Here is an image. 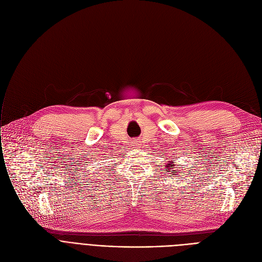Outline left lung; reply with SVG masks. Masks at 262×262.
I'll use <instances>...</instances> for the list:
<instances>
[{"label":"left lung","mask_w":262,"mask_h":262,"mask_svg":"<svg viewBox=\"0 0 262 262\" xmlns=\"http://www.w3.org/2000/svg\"><path fill=\"white\" fill-rule=\"evenodd\" d=\"M172 167H175V166H174V164H173L171 161H169V164H168V166H166V168L168 169L167 172H171V175H177L178 173H177L175 170H171Z\"/></svg>","instance_id":"left-lung-1"}]
</instances>
